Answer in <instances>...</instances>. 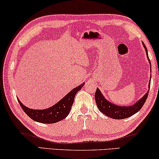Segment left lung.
<instances>
[{
    "label": "left lung",
    "instance_id": "8db88e82",
    "mask_svg": "<svg viewBox=\"0 0 159 159\" xmlns=\"http://www.w3.org/2000/svg\"><path fill=\"white\" fill-rule=\"evenodd\" d=\"M143 47L146 52V56L148 60L150 66H151V64L150 59L148 58V51L144 43H143ZM151 79V75L150 80ZM150 84L151 82H149L148 84V90L147 93L143 95V96L138 100L136 103H134L133 105L131 106H119L116 104H114L111 103V102L108 101L107 99L104 97V95L102 94L101 91L97 88L96 92L95 94V102H96L97 106L98 109L101 111V112L105 114L106 116L111 119H123L130 117L132 115L136 114L141 109L143 106L144 105L145 101H146L148 95V92L150 89Z\"/></svg>",
    "mask_w": 159,
    "mask_h": 159
}]
</instances>
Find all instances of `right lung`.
<instances>
[{
  "label": "right lung",
  "instance_id": "add662e5",
  "mask_svg": "<svg viewBox=\"0 0 159 159\" xmlns=\"http://www.w3.org/2000/svg\"><path fill=\"white\" fill-rule=\"evenodd\" d=\"M84 82L76 87L73 90L65 95V96L57 102L55 105L51 107L45 108V109H32L23 105L22 103L19 101H18L22 108L24 111L30 117L32 120L38 121V122L43 124H53L63 120L66 118L70 113L71 106L74 103L75 95L78 91L81 90L83 87Z\"/></svg>",
  "mask_w": 159,
  "mask_h": 159
}]
</instances>
